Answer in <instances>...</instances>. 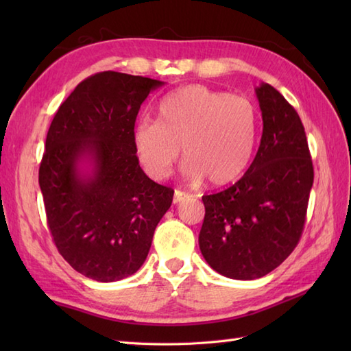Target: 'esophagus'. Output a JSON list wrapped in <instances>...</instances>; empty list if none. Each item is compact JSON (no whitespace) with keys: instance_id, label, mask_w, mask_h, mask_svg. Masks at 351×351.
Instances as JSON below:
<instances>
[{"instance_id":"34e87169","label":"esophagus","mask_w":351,"mask_h":351,"mask_svg":"<svg viewBox=\"0 0 351 351\" xmlns=\"http://www.w3.org/2000/svg\"><path fill=\"white\" fill-rule=\"evenodd\" d=\"M187 193L181 191V190H175V195H173V204H180L182 200L187 199Z\"/></svg>"}]
</instances>
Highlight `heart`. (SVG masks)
I'll return each instance as SVG.
<instances>
[{"instance_id": "obj_1", "label": "heart", "mask_w": 351, "mask_h": 351, "mask_svg": "<svg viewBox=\"0 0 351 351\" xmlns=\"http://www.w3.org/2000/svg\"><path fill=\"white\" fill-rule=\"evenodd\" d=\"M256 136L258 110L252 101L191 84L167 95L156 121L138 122L131 138L140 166L154 180L169 176L182 146L185 176L225 185L247 169Z\"/></svg>"}]
</instances>
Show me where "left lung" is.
<instances>
[{
  "label": "left lung",
  "mask_w": 351,
  "mask_h": 351,
  "mask_svg": "<svg viewBox=\"0 0 351 351\" xmlns=\"http://www.w3.org/2000/svg\"><path fill=\"white\" fill-rule=\"evenodd\" d=\"M263 137L240 181L204 196L199 247L213 270L237 280L273 271L299 243L314 167L297 111L267 83L255 88Z\"/></svg>",
  "instance_id": "obj_1"
}]
</instances>
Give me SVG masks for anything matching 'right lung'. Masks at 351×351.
<instances>
[{"label":"right lung","instance_id":"1","mask_svg":"<svg viewBox=\"0 0 351 351\" xmlns=\"http://www.w3.org/2000/svg\"><path fill=\"white\" fill-rule=\"evenodd\" d=\"M164 83L121 72L81 81L52 119L39 169L48 226L73 270L98 282L143 265L173 190L149 180L132 149L140 106Z\"/></svg>","mask_w":351,"mask_h":351}]
</instances>
